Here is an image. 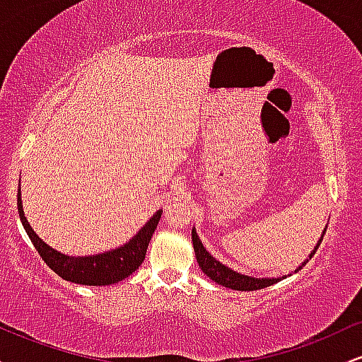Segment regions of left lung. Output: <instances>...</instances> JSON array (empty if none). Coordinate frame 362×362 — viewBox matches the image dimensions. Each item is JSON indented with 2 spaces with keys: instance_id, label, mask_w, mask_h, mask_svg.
I'll list each match as a JSON object with an SVG mask.
<instances>
[{
  "instance_id": "8db88e82",
  "label": "left lung",
  "mask_w": 362,
  "mask_h": 362,
  "mask_svg": "<svg viewBox=\"0 0 362 362\" xmlns=\"http://www.w3.org/2000/svg\"><path fill=\"white\" fill-rule=\"evenodd\" d=\"M325 231L327 230H323L322 238L318 240L315 250L310 253V259L315 255V252H317L320 243H322ZM192 245H194L195 259H197V264H199V267L202 269V272H204L206 276L209 277V279H213L214 282H218V284L224 286V288L236 289V291H257V289L267 288V286H272V284H276L277 281H281V277H276V279H274V277H272V279H271V277H262V279H260V277L243 276V274L231 271L230 267H226V265L221 264V262L216 260L214 257L206 250L204 245H202L201 240H199V236H197V233H195L194 228H192ZM306 262H308V259H306ZM306 262H303V264L294 272L300 271L303 265H306ZM282 277H284V276H282Z\"/></svg>"
}]
</instances>
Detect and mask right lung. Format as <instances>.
<instances>
[{
  "label": "right lung",
  "mask_w": 362,
  "mask_h": 362,
  "mask_svg": "<svg viewBox=\"0 0 362 362\" xmlns=\"http://www.w3.org/2000/svg\"><path fill=\"white\" fill-rule=\"evenodd\" d=\"M16 206H18V214L25 231H27L28 238L32 240L35 250L39 252L45 264L64 281L83 286H109L131 276L143 264L149 240L155 233L158 221H160L161 213H163V211H156L138 233L132 236L127 243H124L122 247L115 248V250L88 257H69L54 250L52 247H49L47 243H44L35 235V231L32 230L27 218H25L20 189L18 194H16Z\"/></svg>",
  "instance_id": "1"
}]
</instances>
